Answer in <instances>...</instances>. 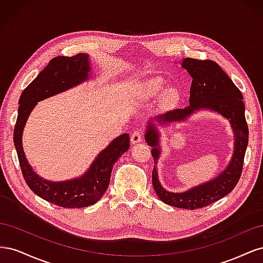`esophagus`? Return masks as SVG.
Instances as JSON below:
<instances>
[{"label": "esophagus", "mask_w": 263, "mask_h": 263, "mask_svg": "<svg viewBox=\"0 0 263 263\" xmlns=\"http://www.w3.org/2000/svg\"><path fill=\"white\" fill-rule=\"evenodd\" d=\"M130 141H132V144H138V142H140L141 141V133L138 130L134 132L130 136Z\"/></svg>", "instance_id": "obj_1"}]
</instances>
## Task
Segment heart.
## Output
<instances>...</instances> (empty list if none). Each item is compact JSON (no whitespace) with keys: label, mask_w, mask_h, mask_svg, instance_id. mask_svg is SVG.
<instances>
[{"label":"heart","mask_w":263,"mask_h":263,"mask_svg":"<svg viewBox=\"0 0 263 263\" xmlns=\"http://www.w3.org/2000/svg\"><path fill=\"white\" fill-rule=\"evenodd\" d=\"M164 89V84L160 79H155V80H150L146 82L144 85L141 86V97L144 99H151L159 97L162 93ZM165 100L166 101H172L176 97V92L173 89H170L165 92Z\"/></svg>","instance_id":"obj_1"}]
</instances>
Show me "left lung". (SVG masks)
<instances>
[{"label":"left lung","instance_id":"left-lung-1","mask_svg":"<svg viewBox=\"0 0 263 263\" xmlns=\"http://www.w3.org/2000/svg\"><path fill=\"white\" fill-rule=\"evenodd\" d=\"M181 67L185 69L192 78L190 105L151 118L147 123L145 140L150 147H153L151 155L156 164L153 170V185L158 197L163 203L174 208L196 210L220 200L234 190L242 172L249 132L245 117L242 94L216 62L184 58L181 61ZM200 110H211L230 121L235 140L232 159L227 168L212 180L183 193H170L162 186L157 178L156 163L161 155L160 132L157 127L185 121L191 115Z\"/></svg>","mask_w":263,"mask_h":263}]
</instances>
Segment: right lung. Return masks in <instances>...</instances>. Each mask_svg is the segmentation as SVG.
Listing matches in <instances>:
<instances>
[{"label":"right lung","instance_id":"1","mask_svg":"<svg viewBox=\"0 0 263 263\" xmlns=\"http://www.w3.org/2000/svg\"><path fill=\"white\" fill-rule=\"evenodd\" d=\"M91 70L87 53H78L72 57L59 55L51 59L48 66L23 91L18 101L13 139L23 177L29 189L39 197L66 209L85 208L100 200L108 187L113 165L129 149V135L123 134L110 141L82 176L55 182L39 177L28 163L23 149V132L38 102L87 81L92 77Z\"/></svg>","mask_w":263,"mask_h":263}]
</instances>
